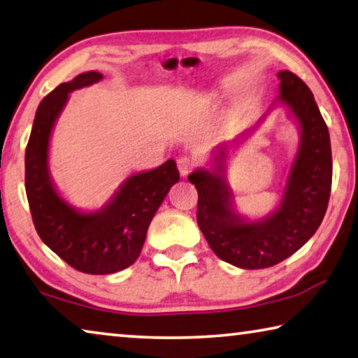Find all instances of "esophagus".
<instances>
[{"mask_svg": "<svg viewBox=\"0 0 358 358\" xmlns=\"http://www.w3.org/2000/svg\"><path fill=\"white\" fill-rule=\"evenodd\" d=\"M177 166H178L181 177H186V175H188L192 170V167H194V162H192L189 157H180L177 161Z\"/></svg>", "mask_w": 358, "mask_h": 358, "instance_id": "obj_1", "label": "esophagus"}]
</instances>
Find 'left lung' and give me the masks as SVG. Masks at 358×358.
<instances>
[{
  "label": "left lung",
  "instance_id": "obj_1",
  "mask_svg": "<svg viewBox=\"0 0 358 358\" xmlns=\"http://www.w3.org/2000/svg\"><path fill=\"white\" fill-rule=\"evenodd\" d=\"M279 101L290 110L299 129V145L285 181L279 206L258 220L236 210L234 196L226 181L231 143L212 152V167L197 169L188 180L196 185L197 224L220 259L241 269H264L292 257L319 229L331 191L330 134L310 89L294 73L279 75ZM259 117L255 132L272 106Z\"/></svg>",
  "mask_w": 358,
  "mask_h": 358
}]
</instances>
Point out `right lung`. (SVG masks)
I'll return each mask as SVG.
<instances>
[{"instance_id": "right-lung-1", "label": "right lung", "mask_w": 358, "mask_h": 358, "mask_svg": "<svg viewBox=\"0 0 358 358\" xmlns=\"http://www.w3.org/2000/svg\"><path fill=\"white\" fill-rule=\"evenodd\" d=\"M101 78L99 71L81 73L46 95L25 151V191L39 237L71 268L95 275L115 274L135 263L152 217L180 180L177 164L169 159L157 169L130 175L94 212L73 207L60 196L49 169L50 135L70 92Z\"/></svg>"}]
</instances>
